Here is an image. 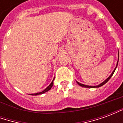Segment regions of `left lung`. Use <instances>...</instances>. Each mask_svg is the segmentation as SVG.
I'll return each instance as SVG.
<instances>
[{"label":"left lung","mask_w":123,"mask_h":123,"mask_svg":"<svg viewBox=\"0 0 123 123\" xmlns=\"http://www.w3.org/2000/svg\"><path fill=\"white\" fill-rule=\"evenodd\" d=\"M118 62H119V60H118ZM118 62H117V64H118ZM117 67H115V70H114L113 71V72H112V74H111L110 75V76H109V77L107 78V79H106V80H105V81H104L103 82H102V83H101V84H100L99 85L95 86H86V85H84V84H80V83L78 82H76L78 83V85L80 86H82V87H84V88H99V87H101V86H103V85H104L105 84H106V83L109 80V79L111 78V76H113V74H114V72H115V69H116Z\"/></svg>","instance_id":"8db88e82"}]
</instances>
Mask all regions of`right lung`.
<instances>
[{
	"mask_svg": "<svg viewBox=\"0 0 123 123\" xmlns=\"http://www.w3.org/2000/svg\"><path fill=\"white\" fill-rule=\"evenodd\" d=\"M54 79H55V78H54ZM54 79L53 80V81H52V82L50 84V85L47 88H46V89H45L43 91V92H39V93H33V94H31V95H39V94H42V93H44L47 92H48L49 90H50L51 89V88H52V86H53V81H54Z\"/></svg>",
	"mask_w": 123,
	"mask_h": 123,
	"instance_id": "add662e5",
	"label": "right lung"
}]
</instances>
